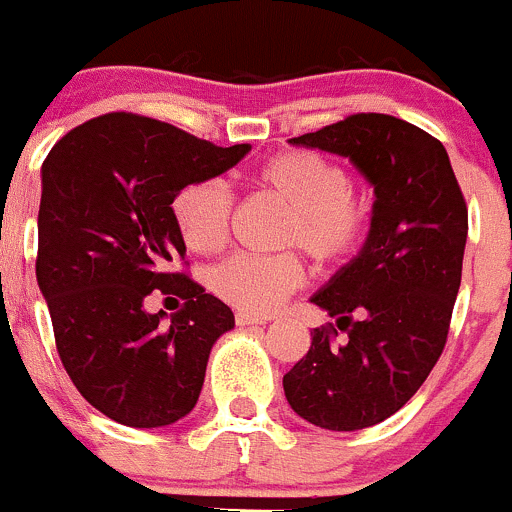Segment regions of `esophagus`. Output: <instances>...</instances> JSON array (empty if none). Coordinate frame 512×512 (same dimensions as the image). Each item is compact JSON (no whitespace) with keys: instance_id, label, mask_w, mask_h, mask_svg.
I'll return each mask as SVG.
<instances>
[{"instance_id":"1","label":"esophagus","mask_w":512,"mask_h":512,"mask_svg":"<svg viewBox=\"0 0 512 512\" xmlns=\"http://www.w3.org/2000/svg\"><path fill=\"white\" fill-rule=\"evenodd\" d=\"M235 322L237 327H257V324H265L267 317H257V314H250V312H237Z\"/></svg>"}]
</instances>
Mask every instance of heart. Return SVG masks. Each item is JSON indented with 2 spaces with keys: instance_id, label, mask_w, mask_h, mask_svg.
Masks as SVG:
<instances>
[{
  "instance_id": "b5f03b06",
  "label": "heart",
  "mask_w": 512,
  "mask_h": 512,
  "mask_svg": "<svg viewBox=\"0 0 512 512\" xmlns=\"http://www.w3.org/2000/svg\"><path fill=\"white\" fill-rule=\"evenodd\" d=\"M255 183L287 205L280 245H297L319 267L356 255L369 230V205L342 165L314 151H285L257 168ZM173 215L190 250L213 252L227 237L232 193L220 180H195L175 195ZM302 282L304 267L292 252H235L208 275L210 289L245 312H270Z\"/></svg>"
}]
</instances>
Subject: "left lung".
Wrapping results in <instances>:
<instances>
[{"label":"left lung","instance_id":"8db88e82","mask_svg":"<svg viewBox=\"0 0 512 512\" xmlns=\"http://www.w3.org/2000/svg\"><path fill=\"white\" fill-rule=\"evenodd\" d=\"M289 143L349 158L374 185L364 247L312 297L347 339L317 327L282 379L304 421L359 431L394 416L446 347L468 208L443 143L401 118L354 113Z\"/></svg>","mask_w":512,"mask_h":512}]
</instances>
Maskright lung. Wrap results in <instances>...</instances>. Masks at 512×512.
I'll return each instance as SVG.
<instances>
[{
	"mask_svg": "<svg viewBox=\"0 0 512 512\" xmlns=\"http://www.w3.org/2000/svg\"><path fill=\"white\" fill-rule=\"evenodd\" d=\"M170 123L106 113L66 133L41 165L36 282L61 364L103 416L158 428L198 404L213 344L232 309L173 262L185 257L173 200L185 185L240 163ZM161 289L186 299L171 324L145 309Z\"/></svg>",
	"mask_w": 512,
	"mask_h": 512,
	"instance_id": "right-lung-1",
	"label": "right lung"
}]
</instances>
